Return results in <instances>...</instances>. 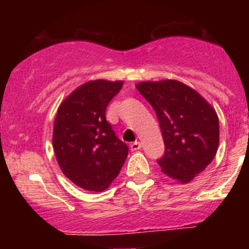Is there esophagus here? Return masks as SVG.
<instances>
[{"instance_id":"34e87169","label":"esophagus","mask_w":249,"mask_h":249,"mask_svg":"<svg viewBox=\"0 0 249 249\" xmlns=\"http://www.w3.org/2000/svg\"><path fill=\"white\" fill-rule=\"evenodd\" d=\"M130 147H131V150H132V151H138V150H141L142 144L139 142H134L130 145Z\"/></svg>"}]
</instances>
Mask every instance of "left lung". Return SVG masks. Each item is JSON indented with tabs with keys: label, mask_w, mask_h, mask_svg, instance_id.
<instances>
[{
	"label": "left lung",
	"mask_w": 249,
	"mask_h": 249,
	"mask_svg": "<svg viewBox=\"0 0 249 249\" xmlns=\"http://www.w3.org/2000/svg\"><path fill=\"white\" fill-rule=\"evenodd\" d=\"M158 118L165 151L157 159L161 172L180 182L191 181L215 157L219 119L208 103L178 81L142 82L136 87Z\"/></svg>",
	"instance_id": "obj_1"
}]
</instances>
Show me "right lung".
I'll use <instances>...</instances> for the list:
<instances>
[{
	"label": "right lung",
	"mask_w": 249,
	"mask_h": 249,
	"mask_svg": "<svg viewBox=\"0 0 249 249\" xmlns=\"http://www.w3.org/2000/svg\"><path fill=\"white\" fill-rule=\"evenodd\" d=\"M123 82L98 79L83 84L62 103L53 145L62 172L87 191L108 187L126 160L128 147L107 121V107Z\"/></svg>",
	"instance_id": "obj_1"
}]
</instances>
